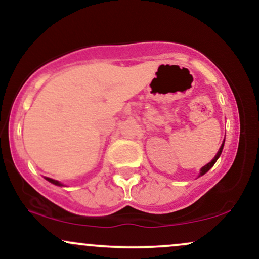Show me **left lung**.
Instances as JSON below:
<instances>
[{
    "mask_svg": "<svg viewBox=\"0 0 259 259\" xmlns=\"http://www.w3.org/2000/svg\"><path fill=\"white\" fill-rule=\"evenodd\" d=\"M223 147H224V141H223V144H222V146H221V148H219V151H218V153L215 154V157L214 158H213L212 160H210L209 163H208V164H206L204 165V167H202V169H201V171H200V175H198V177H201V175H203V174H206L208 170H209L210 168L213 167V165H214V163L217 162V159L219 158V156H221L222 154V151H223Z\"/></svg>",
    "mask_w": 259,
    "mask_h": 259,
    "instance_id": "8db88e82",
    "label": "left lung"
}]
</instances>
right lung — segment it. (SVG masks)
Here are the masks:
<instances>
[{
  "label": "right lung",
  "mask_w": 259,
  "mask_h": 259,
  "mask_svg": "<svg viewBox=\"0 0 259 259\" xmlns=\"http://www.w3.org/2000/svg\"><path fill=\"white\" fill-rule=\"evenodd\" d=\"M46 179H47V180H49V181H50V183L55 184V185H62V184H61V183H58V181H57V180H53V179H50V178H46Z\"/></svg>",
  "instance_id": "obj_1"
}]
</instances>
